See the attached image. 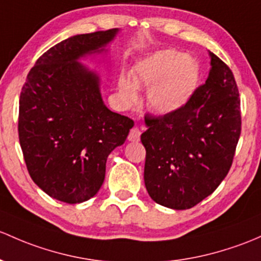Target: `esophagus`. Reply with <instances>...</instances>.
I'll return each instance as SVG.
<instances>
[{"instance_id": "obj_1", "label": "esophagus", "mask_w": 261, "mask_h": 261, "mask_svg": "<svg viewBox=\"0 0 261 261\" xmlns=\"http://www.w3.org/2000/svg\"><path fill=\"white\" fill-rule=\"evenodd\" d=\"M140 130L138 127H133L130 130V133H128V136H127V140L128 141H139L140 140Z\"/></svg>"}]
</instances>
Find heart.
<instances>
[{
  "instance_id": "b5f03b06",
  "label": "heart",
  "mask_w": 261,
  "mask_h": 261,
  "mask_svg": "<svg viewBox=\"0 0 261 261\" xmlns=\"http://www.w3.org/2000/svg\"><path fill=\"white\" fill-rule=\"evenodd\" d=\"M133 82L121 77L120 94L127 102L136 98L135 86L150 87L147 103L155 112L170 114L189 102L199 84L195 60L172 50H164L141 60L133 71Z\"/></svg>"
}]
</instances>
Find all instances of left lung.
Returning <instances> with one entry per match:
<instances>
[{
    "instance_id": "1",
    "label": "left lung",
    "mask_w": 261,
    "mask_h": 261,
    "mask_svg": "<svg viewBox=\"0 0 261 261\" xmlns=\"http://www.w3.org/2000/svg\"><path fill=\"white\" fill-rule=\"evenodd\" d=\"M209 54V76L184 108L145 116V186L153 201L170 209H190L215 191L229 172L240 138L234 75Z\"/></svg>"
}]
</instances>
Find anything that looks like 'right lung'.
<instances>
[{
  "mask_svg": "<svg viewBox=\"0 0 261 261\" xmlns=\"http://www.w3.org/2000/svg\"><path fill=\"white\" fill-rule=\"evenodd\" d=\"M117 32L61 41L37 60L22 87L18 138L29 174L48 196L67 204L97 194L108 156L134 126L133 120L106 108L100 77L80 62L105 52Z\"/></svg>",
  "mask_w": 261,
  "mask_h": 261,
  "instance_id": "right-lung-1",
  "label": "right lung"
}]
</instances>
